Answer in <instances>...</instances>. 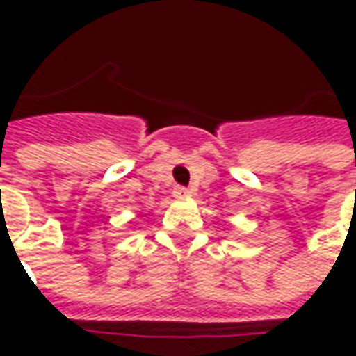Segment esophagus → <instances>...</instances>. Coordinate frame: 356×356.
Listing matches in <instances>:
<instances>
[{
	"label": "esophagus",
	"instance_id": "1",
	"mask_svg": "<svg viewBox=\"0 0 356 356\" xmlns=\"http://www.w3.org/2000/svg\"><path fill=\"white\" fill-rule=\"evenodd\" d=\"M188 194H191V191L185 188V186H177L175 188V196H188Z\"/></svg>",
	"mask_w": 356,
	"mask_h": 356
}]
</instances>
